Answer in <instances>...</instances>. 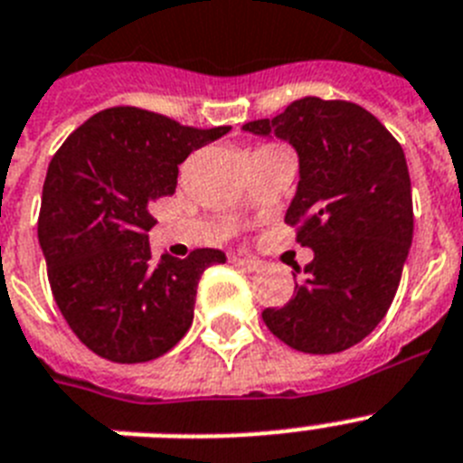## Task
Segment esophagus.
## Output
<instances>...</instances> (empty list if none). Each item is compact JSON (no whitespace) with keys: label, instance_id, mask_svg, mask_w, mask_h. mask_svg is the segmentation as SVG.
Masks as SVG:
<instances>
[{"label":"esophagus","instance_id":"esophagus-1","mask_svg":"<svg viewBox=\"0 0 463 463\" xmlns=\"http://www.w3.org/2000/svg\"><path fill=\"white\" fill-rule=\"evenodd\" d=\"M232 262L236 264V267H241V269H246V271H258L260 269V262L258 260H248V258H232Z\"/></svg>","mask_w":463,"mask_h":463}]
</instances>
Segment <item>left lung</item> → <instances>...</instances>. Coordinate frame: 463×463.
<instances>
[{"label": "left lung", "instance_id": "1", "mask_svg": "<svg viewBox=\"0 0 463 463\" xmlns=\"http://www.w3.org/2000/svg\"><path fill=\"white\" fill-rule=\"evenodd\" d=\"M298 152L299 183L286 222L314 250L295 298L264 309L271 333L304 354H339L389 311L412 246V187L402 147L377 117L346 100L302 98L243 124ZM299 274V269H298Z\"/></svg>", "mask_w": 463, "mask_h": 463}]
</instances>
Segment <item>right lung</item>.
<instances>
[{
    "mask_svg": "<svg viewBox=\"0 0 463 463\" xmlns=\"http://www.w3.org/2000/svg\"><path fill=\"white\" fill-rule=\"evenodd\" d=\"M229 126L192 128L137 108L93 114L49 164L39 246L55 304L93 354L114 363L154 361L194 321L199 279L222 250L152 260L149 205L175 192L177 165Z\"/></svg>",
    "mask_w": 463,
    "mask_h": 463,
    "instance_id": "right-lung-1",
    "label": "right lung"
}]
</instances>
